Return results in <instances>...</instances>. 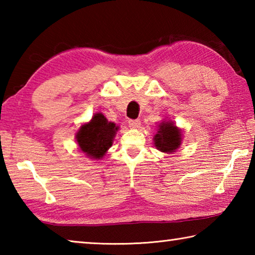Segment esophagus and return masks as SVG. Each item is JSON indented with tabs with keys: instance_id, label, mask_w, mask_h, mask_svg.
Returning a JSON list of instances; mask_svg holds the SVG:
<instances>
[{
	"instance_id": "esophagus-1",
	"label": "esophagus",
	"mask_w": 255,
	"mask_h": 255,
	"mask_svg": "<svg viewBox=\"0 0 255 255\" xmlns=\"http://www.w3.org/2000/svg\"><path fill=\"white\" fill-rule=\"evenodd\" d=\"M128 125H129V127H131V128H138L140 126V122L138 119H129Z\"/></svg>"
}]
</instances>
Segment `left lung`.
Returning <instances> with one entry per match:
<instances>
[{"label": "left lung", "mask_w": 255, "mask_h": 255, "mask_svg": "<svg viewBox=\"0 0 255 255\" xmlns=\"http://www.w3.org/2000/svg\"><path fill=\"white\" fill-rule=\"evenodd\" d=\"M155 146L161 152L172 153L181 144V131L170 122L159 125L157 133L154 137Z\"/></svg>", "instance_id": "8db88e82"}]
</instances>
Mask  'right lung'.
<instances>
[{
	"mask_svg": "<svg viewBox=\"0 0 255 255\" xmlns=\"http://www.w3.org/2000/svg\"><path fill=\"white\" fill-rule=\"evenodd\" d=\"M118 127L109 123L102 114H97L89 124L83 125L76 135L82 152L89 157L100 159L111 147Z\"/></svg>",
	"mask_w": 255,
	"mask_h": 255,
	"instance_id": "obj_1",
	"label": "right lung"
}]
</instances>
